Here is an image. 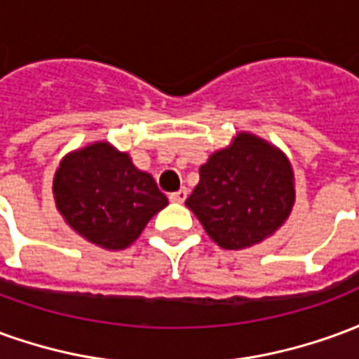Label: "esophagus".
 <instances>
[{"label":"esophagus","mask_w":359,"mask_h":359,"mask_svg":"<svg viewBox=\"0 0 359 359\" xmlns=\"http://www.w3.org/2000/svg\"><path fill=\"white\" fill-rule=\"evenodd\" d=\"M187 196H188V190L187 188H180L179 192H172L171 196H169V200L175 203H182L184 200H187Z\"/></svg>","instance_id":"obj_1"}]
</instances>
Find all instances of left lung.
<instances>
[{"label": "left lung", "mask_w": 359, "mask_h": 359, "mask_svg": "<svg viewBox=\"0 0 359 359\" xmlns=\"http://www.w3.org/2000/svg\"><path fill=\"white\" fill-rule=\"evenodd\" d=\"M294 175L283 151L242 133L200 167V182L187 198L200 223L221 248L254 246L290 215Z\"/></svg>", "instance_id": "left-lung-1"}]
</instances>
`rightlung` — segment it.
<instances>
[{"label":"right lung","instance_id":"1","mask_svg":"<svg viewBox=\"0 0 359 359\" xmlns=\"http://www.w3.org/2000/svg\"><path fill=\"white\" fill-rule=\"evenodd\" d=\"M53 196L67 223L105 250L130 246L169 203L151 175L107 142L69 154L55 172Z\"/></svg>","mask_w":359,"mask_h":359}]
</instances>
